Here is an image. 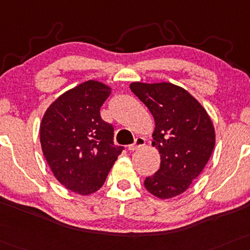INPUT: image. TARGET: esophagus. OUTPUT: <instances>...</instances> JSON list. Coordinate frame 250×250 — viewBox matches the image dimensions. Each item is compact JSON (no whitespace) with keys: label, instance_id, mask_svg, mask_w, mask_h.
Segmentation results:
<instances>
[{"label":"esophagus","instance_id":"esophagus-1","mask_svg":"<svg viewBox=\"0 0 250 250\" xmlns=\"http://www.w3.org/2000/svg\"><path fill=\"white\" fill-rule=\"evenodd\" d=\"M144 144H146V138L138 136V137H136V140H135V142L128 146V149L129 150H136L138 148H141V146H143Z\"/></svg>","mask_w":250,"mask_h":250}]
</instances>
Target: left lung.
Wrapping results in <instances>:
<instances>
[{"instance_id":"1","label":"left lung","mask_w":250,"mask_h":250,"mask_svg":"<svg viewBox=\"0 0 250 250\" xmlns=\"http://www.w3.org/2000/svg\"><path fill=\"white\" fill-rule=\"evenodd\" d=\"M131 92L155 119L152 146L161 167L144 180L150 193L169 199L188 188L204 170L215 144L213 123L204 107L182 87L170 83H133Z\"/></svg>"}]
</instances>
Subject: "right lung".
<instances>
[{"label":"right lung","instance_id":"right-lung-1","mask_svg":"<svg viewBox=\"0 0 250 250\" xmlns=\"http://www.w3.org/2000/svg\"><path fill=\"white\" fill-rule=\"evenodd\" d=\"M109 94L104 83L88 80L60 95L42 120L44 157L60 184L76 193L98 191L123 150L100 115Z\"/></svg>","mask_w":250,"mask_h":250}]
</instances>
